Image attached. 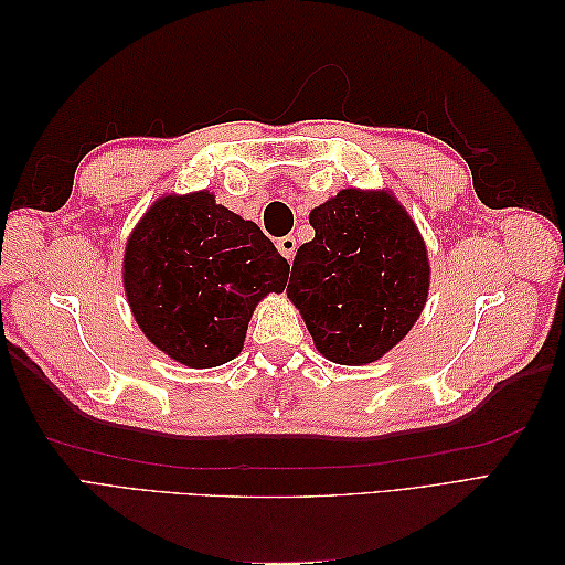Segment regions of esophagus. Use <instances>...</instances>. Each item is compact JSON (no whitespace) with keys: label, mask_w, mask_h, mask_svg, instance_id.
<instances>
[{"label":"esophagus","mask_w":565,"mask_h":565,"mask_svg":"<svg viewBox=\"0 0 565 565\" xmlns=\"http://www.w3.org/2000/svg\"><path fill=\"white\" fill-rule=\"evenodd\" d=\"M278 252L285 256L287 262H292V259H295V252H297V241H295V235H285V237H280V241H278Z\"/></svg>","instance_id":"1"}]
</instances>
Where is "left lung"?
<instances>
[{
	"label": "left lung",
	"mask_w": 565,
	"mask_h": 565,
	"mask_svg": "<svg viewBox=\"0 0 565 565\" xmlns=\"http://www.w3.org/2000/svg\"><path fill=\"white\" fill-rule=\"evenodd\" d=\"M309 218L316 237L297 249L287 297L328 361H377L409 332L429 295L422 235L388 193L355 188Z\"/></svg>",
	"instance_id": "8db88e82"
}]
</instances>
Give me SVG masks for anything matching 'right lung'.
<instances>
[{
	"instance_id": "obj_1",
	"label": "right lung",
	"mask_w": 565,
	"mask_h": 565,
	"mask_svg": "<svg viewBox=\"0 0 565 565\" xmlns=\"http://www.w3.org/2000/svg\"><path fill=\"white\" fill-rule=\"evenodd\" d=\"M287 276V259L262 228L207 191L152 204L125 254V292L139 328L198 370L241 353L254 306L282 292Z\"/></svg>"
}]
</instances>
